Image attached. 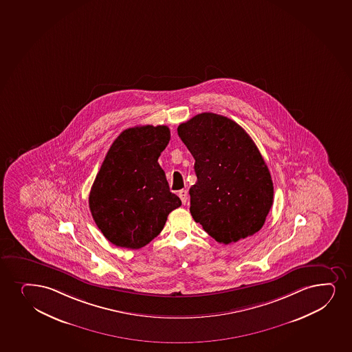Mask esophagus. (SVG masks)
I'll use <instances>...</instances> for the list:
<instances>
[{
    "instance_id": "obj_1",
    "label": "esophagus",
    "mask_w": 352,
    "mask_h": 352,
    "mask_svg": "<svg viewBox=\"0 0 352 352\" xmlns=\"http://www.w3.org/2000/svg\"><path fill=\"white\" fill-rule=\"evenodd\" d=\"M179 197H180V199H182V204L185 205L187 201V190H179Z\"/></svg>"
}]
</instances>
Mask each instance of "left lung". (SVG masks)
I'll return each mask as SVG.
<instances>
[{"label":"left lung","instance_id":"obj_1","mask_svg":"<svg viewBox=\"0 0 352 352\" xmlns=\"http://www.w3.org/2000/svg\"><path fill=\"white\" fill-rule=\"evenodd\" d=\"M195 157L197 182L190 188V214L218 243L253 236L273 204V182L259 149L226 116L201 113L179 124Z\"/></svg>","mask_w":352,"mask_h":352}]
</instances>
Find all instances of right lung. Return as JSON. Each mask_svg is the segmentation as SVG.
Returning a JSON list of instances; mask_svg holds the SVG:
<instances>
[{
  "label": "right lung",
  "mask_w": 352,
  "mask_h": 352,
  "mask_svg": "<svg viewBox=\"0 0 352 352\" xmlns=\"http://www.w3.org/2000/svg\"><path fill=\"white\" fill-rule=\"evenodd\" d=\"M170 139L167 126H138L124 129L108 151L91 188L89 208L116 246L144 248L182 206L157 162Z\"/></svg>",
  "instance_id": "obj_1"
}]
</instances>
